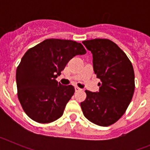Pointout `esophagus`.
Listing matches in <instances>:
<instances>
[{
	"label": "esophagus",
	"mask_w": 150,
	"mask_h": 150,
	"mask_svg": "<svg viewBox=\"0 0 150 150\" xmlns=\"http://www.w3.org/2000/svg\"><path fill=\"white\" fill-rule=\"evenodd\" d=\"M81 90H82V88H79V87H77V86L75 87V91H81Z\"/></svg>",
	"instance_id": "1"
}]
</instances>
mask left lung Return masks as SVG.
I'll list each match as a JSON object with an SVG mask.
<instances>
[{
	"label": "left lung",
	"instance_id": "1",
	"mask_svg": "<svg viewBox=\"0 0 150 150\" xmlns=\"http://www.w3.org/2000/svg\"><path fill=\"white\" fill-rule=\"evenodd\" d=\"M92 53L93 68L100 79L99 91L86 90V98L81 102L85 117L100 126H109L122 116L134 91V72L126 54L108 39L83 42Z\"/></svg>",
	"mask_w": 150,
	"mask_h": 150
}]
</instances>
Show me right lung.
<instances>
[{
	"instance_id": "obj_1",
	"label": "right lung",
	"mask_w": 150,
	"mask_h": 150,
	"mask_svg": "<svg viewBox=\"0 0 150 150\" xmlns=\"http://www.w3.org/2000/svg\"><path fill=\"white\" fill-rule=\"evenodd\" d=\"M86 53L81 43L60 39H46L26 52L16 69V85L18 100L31 120L50 123L63 115L75 89L55 79L73 57Z\"/></svg>"
}]
</instances>
